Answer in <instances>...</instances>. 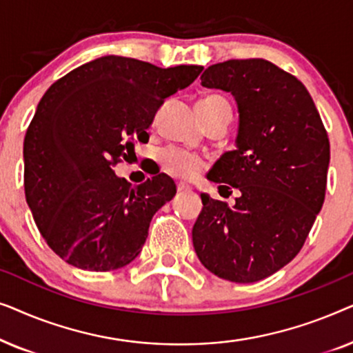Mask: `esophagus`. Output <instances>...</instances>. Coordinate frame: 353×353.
I'll use <instances>...</instances> for the list:
<instances>
[{"label": "esophagus", "mask_w": 353, "mask_h": 353, "mask_svg": "<svg viewBox=\"0 0 353 353\" xmlns=\"http://www.w3.org/2000/svg\"><path fill=\"white\" fill-rule=\"evenodd\" d=\"M176 188H178V192H186L192 190V188L190 185H186V183H178Z\"/></svg>", "instance_id": "esophagus-1"}]
</instances>
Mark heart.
Listing matches in <instances>:
<instances>
[{
    "instance_id": "heart-1",
    "label": "heart",
    "mask_w": 353,
    "mask_h": 353,
    "mask_svg": "<svg viewBox=\"0 0 353 353\" xmlns=\"http://www.w3.org/2000/svg\"><path fill=\"white\" fill-rule=\"evenodd\" d=\"M220 101H226L223 96L220 94H209L205 98H202L197 104H214V103H220ZM161 163L163 167V170L172 173V175L185 178V180H191L199 175L204 168L205 162L204 159L197 156V154L183 151V149H165V151L161 152Z\"/></svg>"
}]
</instances>
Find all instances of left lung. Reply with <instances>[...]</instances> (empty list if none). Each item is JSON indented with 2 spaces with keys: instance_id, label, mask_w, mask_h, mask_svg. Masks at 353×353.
<instances>
[{
  "instance_id": "1",
  "label": "left lung",
  "mask_w": 353,
  "mask_h": 353,
  "mask_svg": "<svg viewBox=\"0 0 353 353\" xmlns=\"http://www.w3.org/2000/svg\"><path fill=\"white\" fill-rule=\"evenodd\" d=\"M201 85L228 91L238 104L236 149L207 178L239 197L230 207L202 192L192 245L219 278L260 281L291 262L310 233L325 201L330 139L302 81L270 61L214 64Z\"/></svg>"
}]
</instances>
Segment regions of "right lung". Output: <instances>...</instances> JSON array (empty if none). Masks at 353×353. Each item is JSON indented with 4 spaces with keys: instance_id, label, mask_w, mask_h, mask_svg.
Here are the masks:
<instances>
[{
    "instance_id": "add662e5",
    "label": "right lung",
    "mask_w": 353,
    "mask_h": 353,
    "mask_svg": "<svg viewBox=\"0 0 353 353\" xmlns=\"http://www.w3.org/2000/svg\"><path fill=\"white\" fill-rule=\"evenodd\" d=\"M202 65L161 67L103 56L54 81L23 139L27 204L48 245L67 263L110 272L133 262L149 223L176 186L159 173L132 186L112 165L148 141L163 101Z\"/></svg>"
}]
</instances>
